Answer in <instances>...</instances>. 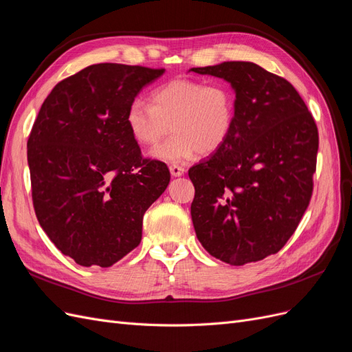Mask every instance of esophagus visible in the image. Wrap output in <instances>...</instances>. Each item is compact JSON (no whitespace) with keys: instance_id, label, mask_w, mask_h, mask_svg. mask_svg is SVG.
Listing matches in <instances>:
<instances>
[{"instance_id":"esophagus-1","label":"esophagus","mask_w":352,"mask_h":352,"mask_svg":"<svg viewBox=\"0 0 352 352\" xmlns=\"http://www.w3.org/2000/svg\"><path fill=\"white\" fill-rule=\"evenodd\" d=\"M170 173L173 177H179L185 173V168L182 166H177V164H172L170 166Z\"/></svg>"}]
</instances>
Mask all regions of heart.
I'll list each match as a JSON object with an SVG mask.
<instances>
[{
    "mask_svg": "<svg viewBox=\"0 0 352 352\" xmlns=\"http://www.w3.org/2000/svg\"><path fill=\"white\" fill-rule=\"evenodd\" d=\"M236 98L224 82L172 80L151 93V104L135 99L128 106L125 125L140 147L159 142L168 126L173 135L150 155L164 163H184L198 153L210 155L227 142L234 125Z\"/></svg>",
    "mask_w": 352,
    "mask_h": 352,
    "instance_id": "1",
    "label": "heart"
}]
</instances>
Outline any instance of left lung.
<instances>
[{
  "instance_id": "left-lung-1",
  "label": "left lung",
  "mask_w": 352,
  "mask_h": 352,
  "mask_svg": "<svg viewBox=\"0 0 352 352\" xmlns=\"http://www.w3.org/2000/svg\"><path fill=\"white\" fill-rule=\"evenodd\" d=\"M236 93L234 125L223 148L189 168L193 228L211 256L230 265L281 250L307 210L318 126L283 77L243 60L190 68Z\"/></svg>"
}]
</instances>
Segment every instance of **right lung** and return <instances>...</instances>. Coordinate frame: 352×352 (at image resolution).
Listing matches in <instances>:
<instances>
[{"instance_id": "1", "label": "right lung", "mask_w": 352, "mask_h": 352, "mask_svg": "<svg viewBox=\"0 0 352 352\" xmlns=\"http://www.w3.org/2000/svg\"><path fill=\"white\" fill-rule=\"evenodd\" d=\"M164 69L96 64L52 89L28 141L32 198L52 243L81 266H112L135 249L142 217L170 172L142 159L128 106Z\"/></svg>"}]
</instances>
